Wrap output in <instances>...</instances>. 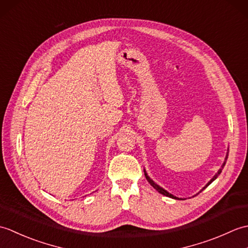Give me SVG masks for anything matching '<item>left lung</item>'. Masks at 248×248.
Listing matches in <instances>:
<instances>
[{
    "instance_id": "1",
    "label": "left lung",
    "mask_w": 248,
    "mask_h": 248,
    "mask_svg": "<svg viewBox=\"0 0 248 248\" xmlns=\"http://www.w3.org/2000/svg\"><path fill=\"white\" fill-rule=\"evenodd\" d=\"M225 164H226V162H224V164H223V166H222V168H220V170L217 171V175H215L212 179H211V180H210V182L207 184V186H205V187H207L208 186H209V184H211L214 180H215V179H217V177H218V175H219V173L220 172H222V170H223V168H224V166H225ZM145 176H146V179H147V180H148V182L151 184V186H154L155 189H156V191L157 192H159V193H161V194H163V195H165V196H167V197H170V198H173V199H179V198H177L176 196H173V195H171V194H170V193H168L167 191H165V189L164 188H162L161 186H157V184H155L154 181H152L151 180V179L148 177V176H147V173H146V171H145ZM204 188V187H203Z\"/></svg>"
}]
</instances>
